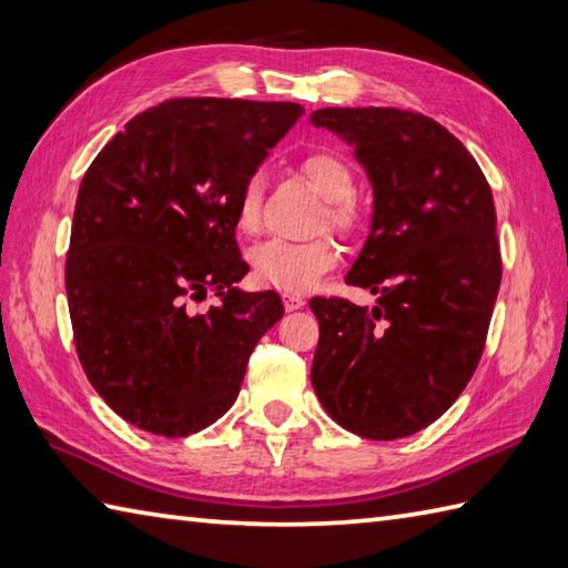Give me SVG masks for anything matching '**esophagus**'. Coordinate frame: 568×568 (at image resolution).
I'll list each match as a JSON object with an SVG mask.
<instances>
[{"mask_svg": "<svg viewBox=\"0 0 568 568\" xmlns=\"http://www.w3.org/2000/svg\"><path fill=\"white\" fill-rule=\"evenodd\" d=\"M304 304H306V298L301 296V294H292V292L284 294V306H286V311H296V308H301Z\"/></svg>", "mask_w": 568, "mask_h": 568, "instance_id": "1", "label": "esophagus"}]
</instances>
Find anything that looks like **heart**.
<instances>
[{"label": "heart", "instance_id": "1", "mask_svg": "<svg viewBox=\"0 0 568 568\" xmlns=\"http://www.w3.org/2000/svg\"><path fill=\"white\" fill-rule=\"evenodd\" d=\"M301 171H304L311 186L321 193V199L328 203V225H333L335 230H351L357 220L353 207L355 176L351 166L331 152H316L304 159ZM262 193V173H252L242 183V191L237 195V227L242 233L252 235L260 230ZM338 257L341 250L331 237H318L311 242L274 237L252 247L250 264L254 280L262 284L282 288V292H306L323 274L338 264Z\"/></svg>", "mask_w": 568, "mask_h": 568}]
</instances>
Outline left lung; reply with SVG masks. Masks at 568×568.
<instances>
[{
  "label": "left lung",
  "mask_w": 568,
  "mask_h": 568,
  "mask_svg": "<svg viewBox=\"0 0 568 568\" xmlns=\"http://www.w3.org/2000/svg\"><path fill=\"white\" fill-rule=\"evenodd\" d=\"M373 186L348 280L373 308L311 298L321 326L311 385L335 422L395 442L436 422L480 361L500 288L495 205L476 159L442 124L395 108H326Z\"/></svg>",
  "instance_id": "left-lung-1"
}]
</instances>
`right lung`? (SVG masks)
I'll return each instance as SVG.
<instances>
[{"instance_id": "obj_1", "label": "right lung", "mask_w": 568, "mask_h": 568, "mask_svg": "<svg viewBox=\"0 0 568 568\" xmlns=\"http://www.w3.org/2000/svg\"><path fill=\"white\" fill-rule=\"evenodd\" d=\"M296 102L169 100L136 114L80 183L65 292L80 365L136 429L189 436L237 399L254 345L284 316L245 292L242 183L292 130ZM214 288L193 315L187 298Z\"/></svg>"}]
</instances>
